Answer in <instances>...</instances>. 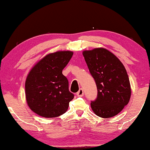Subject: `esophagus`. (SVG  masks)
<instances>
[{"mask_svg": "<svg viewBox=\"0 0 150 150\" xmlns=\"http://www.w3.org/2000/svg\"><path fill=\"white\" fill-rule=\"evenodd\" d=\"M83 94H84L83 90L82 89V88H81V89H79V91H78V92H77V96H79V97L83 96Z\"/></svg>", "mask_w": 150, "mask_h": 150, "instance_id": "esophagus-1", "label": "esophagus"}]
</instances>
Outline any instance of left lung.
<instances>
[{
	"label": "left lung",
	"mask_w": 150,
	"mask_h": 150,
	"mask_svg": "<svg viewBox=\"0 0 150 150\" xmlns=\"http://www.w3.org/2000/svg\"><path fill=\"white\" fill-rule=\"evenodd\" d=\"M83 56L98 91L96 100L90 104L92 111L100 117L115 116L128 104L131 95L125 67L114 54L104 48L86 50Z\"/></svg>",
	"instance_id": "1"
}]
</instances>
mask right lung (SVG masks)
Segmentation results:
<instances>
[{"label": "right lung", "mask_w": 150, "mask_h": 150, "mask_svg": "<svg viewBox=\"0 0 150 150\" xmlns=\"http://www.w3.org/2000/svg\"><path fill=\"white\" fill-rule=\"evenodd\" d=\"M73 54L60 51L47 54L39 60L27 76L25 83L26 102L40 116L56 117L69 108L74 94L69 91V81L62 74Z\"/></svg>", "instance_id": "add662e5"}]
</instances>
